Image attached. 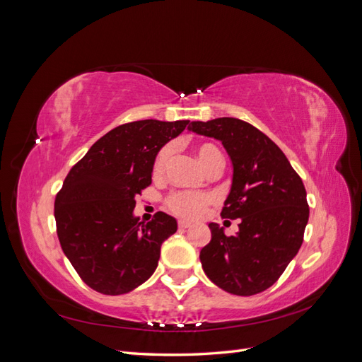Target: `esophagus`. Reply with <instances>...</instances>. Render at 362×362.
<instances>
[{"label": "esophagus", "instance_id": "34e87169", "mask_svg": "<svg viewBox=\"0 0 362 362\" xmlns=\"http://www.w3.org/2000/svg\"><path fill=\"white\" fill-rule=\"evenodd\" d=\"M192 223L189 222V221H187V219H179V226L180 228H189Z\"/></svg>", "mask_w": 362, "mask_h": 362}]
</instances>
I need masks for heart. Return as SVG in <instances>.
<instances>
[{
  "instance_id": "obj_1",
  "label": "heart",
  "mask_w": 362,
  "mask_h": 362,
  "mask_svg": "<svg viewBox=\"0 0 362 362\" xmlns=\"http://www.w3.org/2000/svg\"><path fill=\"white\" fill-rule=\"evenodd\" d=\"M196 154H197V158L200 160V163L205 168L211 166L214 162L221 160L222 158L219 149H217L214 145H209V143H202V145H197ZM171 156H173L171 145H168L160 149V153L157 154L156 160H154V166H153V171L156 175L162 174L165 171V168H166L168 162H170ZM209 200H211V197L205 194V192L177 191V192H173V194L168 197L166 202H168V208H170L171 211H174L175 214L187 216V217H196L202 211H204V208L206 206Z\"/></svg>"
}]
</instances>
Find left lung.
<instances>
[{
	"label": "left lung",
	"instance_id": "left-lung-1",
	"mask_svg": "<svg viewBox=\"0 0 362 362\" xmlns=\"http://www.w3.org/2000/svg\"><path fill=\"white\" fill-rule=\"evenodd\" d=\"M188 131L222 141L233 177L221 216L240 219L225 236L211 222V240L200 250L205 274L217 287L251 296L279 279L304 240L307 191L288 158L264 132L233 117L191 122Z\"/></svg>",
	"mask_w": 362,
	"mask_h": 362
}]
</instances>
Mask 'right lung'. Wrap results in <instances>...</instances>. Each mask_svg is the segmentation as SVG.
<instances>
[{
    "instance_id": "right-lung-1",
    "label": "right lung",
    "mask_w": 362,
    "mask_h": 362,
    "mask_svg": "<svg viewBox=\"0 0 362 362\" xmlns=\"http://www.w3.org/2000/svg\"><path fill=\"white\" fill-rule=\"evenodd\" d=\"M189 120H139L117 126L89 148L55 199L63 253L90 288L124 295L148 281L162 243L177 221L158 211L153 221L134 214L136 196L151 183L154 160Z\"/></svg>"
}]
</instances>
